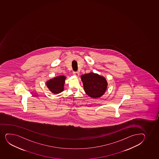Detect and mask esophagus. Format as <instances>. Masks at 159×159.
Here are the masks:
<instances>
[{"instance_id": "obj_1", "label": "esophagus", "mask_w": 159, "mask_h": 159, "mask_svg": "<svg viewBox=\"0 0 159 159\" xmlns=\"http://www.w3.org/2000/svg\"><path fill=\"white\" fill-rule=\"evenodd\" d=\"M74 75H75V76H77V77H78L79 75H80V74H79V72H74Z\"/></svg>"}]
</instances>
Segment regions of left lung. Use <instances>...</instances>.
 Masks as SVG:
<instances>
[{"mask_svg":"<svg viewBox=\"0 0 159 159\" xmlns=\"http://www.w3.org/2000/svg\"><path fill=\"white\" fill-rule=\"evenodd\" d=\"M81 79L86 94L93 98L100 97L106 92L108 83L106 78L98 74L90 72L82 75Z\"/></svg>","mask_w":159,"mask_h":159,"instance_id":"8db88e82","label":"left lung"}]
</instances>
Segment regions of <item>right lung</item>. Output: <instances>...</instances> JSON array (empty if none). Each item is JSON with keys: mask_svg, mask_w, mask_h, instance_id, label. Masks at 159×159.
Instances as JSON below:
<instances>
[{"mask_svg": "<svg viewBox=\"0 0 159 159\" xmlns=\"http://www.w3.org/2000/svg\"><path fill=\"white\" fill-rule=\"evenodd\" d=\"M66 78L64 75L55 77L47 81V86L52 93L58 94L63 91Z\"/></svg>", "mask_w": 159, "mask_h": 159, "instance_id": "1", "label": "right lung"}]
</instances>
